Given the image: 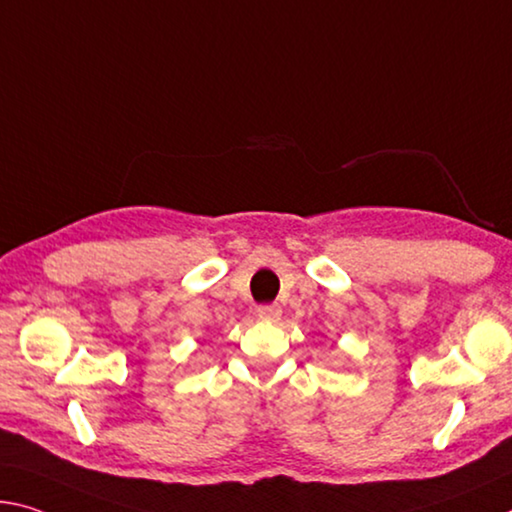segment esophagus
<instances>
[{
    "mask_svg": "<svg viewBox=\"0 0 512 512\" xmlns=\"http://www.w3.org/2000/svg\"><path fill=\"white\" fill-rule=\"evenodd\" d=\"M280 314H282V310H280L278 303H266V305L257 307V316L262 321H278Z\"/></svg>",
    "mask_w": 512,
    "mask_h": 512,
    "instance_id": "esophagus-1",
    "label": "esophagus"
}]
</instances>
